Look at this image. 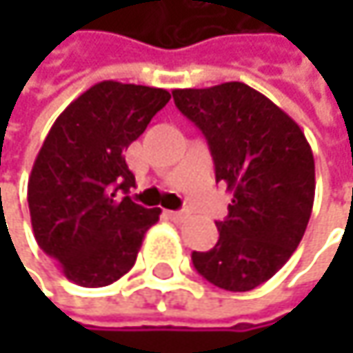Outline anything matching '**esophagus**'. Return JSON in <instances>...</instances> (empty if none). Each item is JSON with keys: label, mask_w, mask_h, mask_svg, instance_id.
I'll use <instances>...</instances> for the list:
<instances>
[{"label": "esophagus", "mask_w": 353, "mask_h": 353, "mask_svg": "<svg viewBox=\"0 0 353 353\" xmlns=\"http://www.w3.org/2000/svg\"><path fill=\"white\" fill-rule=\"evenodd\" d=\"M168 216H170L174 223H181V221L185 219V212H183V210H172V212H168Z\"/></svg>", "instance_id": "1"}]
</instances>
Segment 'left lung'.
Masks as SVG:
<instances>
[{"mask_svg":"<svg viewBox=\"0 0 353 353\" xmlns=\"http://www.w3.org/2000/svg\"><path fill=\"white\" fill-rule=\"evenodd\" d=\"M179 112L206 137L216 181L233 192L219 241L192 261L210 284L247 292L299 247L315 200V159L301 126L241 81L174 90Z\"/></svg>","mask_w":353,"mask_h":353,"instance_id":"left-lung-1","label":"left lung"}]
</instances>
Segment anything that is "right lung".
I'll use <instances>...</instances> for the list:
<instances>
[{
    "label": "right lung",
    "instance_id": "obj_1",
    "mask_svg": "<svg viewBox=\"0 0 353 353\" xmlns=\"http://www.w3.org/2000/svg\"><path fill=\"white\" fill-rule=\"evenodd\" d=\"M170 98L161 88L100 81L50 126L28 179V208L36 243L71 282L100 288L122 278L159 221L161 208L116 194L134 188L124 151Z\"/></svg>",
    "mask_w": 353,
    "mask_h": 353
}]
</instances>
